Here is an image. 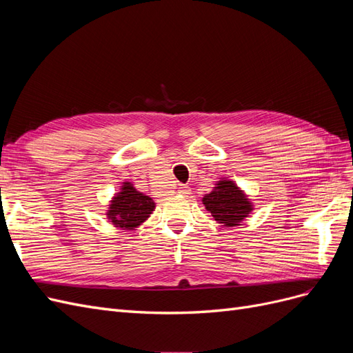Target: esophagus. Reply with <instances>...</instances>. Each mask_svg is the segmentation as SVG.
<instances>
[{
    "instance_id": "34e87169",
    "label": "esophagus",
    "mask_w": 353,
    "mask_h": 353,
    "mask_svg": "<svg viewBox=\"0 0 353 353\" xmlns=\"http://www.w3.org/2000/svg\"><path fill=\"white\" fill-rule=\"evenodd\" d=\"M178 193H179V194H183V196H188V194L191 193V190H190V187H188V185H183V187H179Z\"/></svg>"
}]
</instances>
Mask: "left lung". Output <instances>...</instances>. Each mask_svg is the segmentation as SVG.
<instances>
[{
	"label": "left lung",
	"mask_w": 353,
	"mask_h": 353,
	"mask_svg": "<svg viewBox=\"0 0 353 353\" xmlns=\"http://www.w3.org/2000/svg\"><path fill=\"white\" fill-rule=\"evenodd\" d=\"M203 205L225 228L237 227L253 210L248 196L232 183L222 179L209 194L203 197Z\"/></svg>",
	"instance_id": "1"
}]
</instances>
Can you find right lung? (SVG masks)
I'll list each match as a JSON object with an SVG mask.
<instances>
[{"label":"right lung","mask_w":353,"mask_h":353,"mask_svg":"<svg viewBox=\"0 0 353 353\" xmlns=\"http://www.w3.org/2000/svg\"><path fill=\"white\" fill-rule=\"evenodd\" d=\"M156 205L152 197L144 196L131 183H123L119 193L110 201L108 218L122 230H134L152 215Z\"/></svg>","instance_id":"obj_1"}]
</instances>
